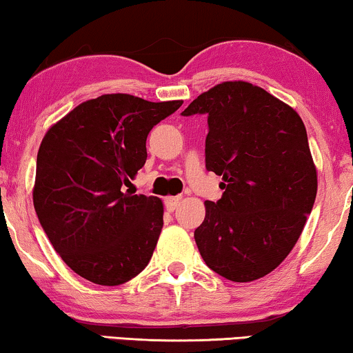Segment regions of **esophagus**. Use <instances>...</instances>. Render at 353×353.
Listing matches in <instances>:
<instances>
[{
    "instance_id": "34e87169",
    "label": "esophagus",
    "mask_w": 353,
    "mask_h": 353,
    "mask_svg": "<svg viewBox=\"0 0 353 353\" xmlns=\"http://www.w3.org/2000/svg\"><path fill=\"white\" fill-rule=\"evenodd\" d=\"M181 197L176 196V197H165V209L168 212H173L178 207V204H180Z\"/></svg>"
}]
</instances>
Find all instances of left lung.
<instances>
[{
	"label": "left lung",
	"instance_id": "1",
	"mask_svg": "<svg viewBox=\"0 0 353 353\" xmlns=\"http://www.w3.org/2000/svg\"><path fill=\"white\" fill-rule=\"evenodd\" d=\"M181 114H207L205 167L223 190L204 202L197 249L230 281L263 278L291 252L315 204L305 125L291 105L241 80L215 85Z\"/></svg>",
	"mask_w": 353,
	"mask_h": 353
}]
</instances>
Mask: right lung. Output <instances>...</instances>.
Returning a JSON list of instances; mask_svg holds the SVG:
<instances>
[{
  "mask_svg": "<svg viewBox=\"0 0 353 353\" xmlns=\"http://www.w3.org/2000/svg\"><path fill=\"white\" fill-rule=\"evenodd\" d=\"M183 101L103 94L48 130L37 156L33 205L48 239L81 278L119 286L146 268L163 226L156 196L128 194L146 138Z\"/></svg>",
  "mask_w": 353,
  "mask_h": 353,
  "instance_id": "add662e5",
  "label": "right lung"
}]
</instances>
